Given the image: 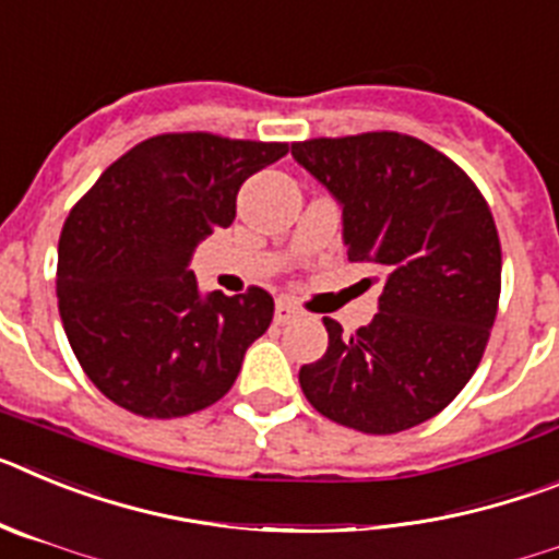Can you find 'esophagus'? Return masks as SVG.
I'll list each match as a JSON object with an SVG mask.
<instances>
[{"label": "esophagus", "instance_id": "1", "mask_svg": "<svg viewBox=\"0 0 559 559\" xmlns=\"http://www.w3.org/2000/svg\"><path fill=\"white\" fill-rule=\"evenodd\" d=\"M296 313H299V310H296V305L290 302V299H276V308H274V322L276 324L290 322Z\"/></svg>", "mask_w": 559, "mask_h": 559}]
</instances>
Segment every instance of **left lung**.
I'll use <instances>...</instances> for the list:
<instances>
[{
	"mask_svg": "<svg viewBox=\"0 0 559 559\" xmlns=\"http://www.w3.org/2000/svg\"><path fill=\"white\" fill-rule=\"evenodd\" d=\"M294 159L344 206L349 263L383 276L378 313L299 369L310 406L360 433L437 417L481 364L501 296V240L481 190L445 153L397 131L319 136Z\"/></svg>",
	"mask_w": 559,
	"mask_h": 559,
	"instance_id": "obj_1",
	"label": "left lung"
}]
</instances>
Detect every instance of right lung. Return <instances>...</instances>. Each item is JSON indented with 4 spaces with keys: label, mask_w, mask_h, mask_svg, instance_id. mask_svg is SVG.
Returning <instances> with one entry per match:
<instances>
[{
    "label": "right lung",
    "mask_w": 559,
    "mask_h": 559,
    "mask_svg": "<svg viewBox=\"0 0 559 559\" xmlns=\"http://www.w3.org/2000/svg\"><path fill=\"white\" fill-rule=\"evenodd\" d=\"M288 142L159 133L103 170L58 240V310L69 347L111 403L140 417H187L218 403L274 299L201 296L192 249L235 221L237 190Z\"/></svg>",
    "instance_id": "add662e5"
}]
</instances>
